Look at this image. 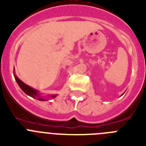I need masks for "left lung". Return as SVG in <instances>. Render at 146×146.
<instances>
[{
    "label": "left lung",
    "instance_id": "left-lung-1",
    "mask_svg": "<svg viewBox=\"0 0 146 146\" xmlns=\"http://www.w3.org/2000/svg\"><path fill=\"white\" fill-rule=\"evenodd\" d=\"M122 95H123V94H122Z\"/></svg>",
    "mask_w": 146,
    "mask_h": 146
}]
</instances>
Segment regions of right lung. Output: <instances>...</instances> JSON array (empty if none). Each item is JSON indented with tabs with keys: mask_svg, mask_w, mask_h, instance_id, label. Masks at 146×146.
Returning <instances> with one entry per match:
<instances>
[{
	"mask_svg": "<svg viewBox=\"0 0 146 146\" xmlns=\"http://www.w3.org/2000/svg\"><path fill=\"white\" fill-rule=\"evenodd\" d=\"M14 72H15V69H14ZM14 76H15V80L17 82L18 86H20V88L23 90V91L25 94H26L27 95H28L29 96L32 98H34V99H36L39 101H47L49 99H46L44 96H42L41 95V93H39V91L36 89H34L33 88L31 87V86H28L27 84H25V82H23V81L20 79H19L17 77V76L14 73ZM57 96L56 94H50V95H48V97L50 98V99H54Z\"/></svg>",
	"mask_w": 146,
	"mask_h": 146,
	"instance_id": "obj_1",
	"label": "right lung"
}]
</instances>
